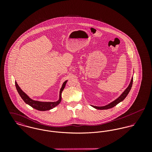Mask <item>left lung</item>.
I'll return each mask as SVG.
<instances>
[{"instance_id": "8db88e82", "label": "left lung", "mask_w": 152, "mask_h": 152, "mask_svg": "<svg viewBox=\"0 0 152 152\" xmlns=\"http://www.w3.org/2000/svg\"><path fill=\"white\" fill-rule=\"evenodd\" d=\"M133 77L130 80V84H129L128 87L126 88V89L122 93V94L118 97L116 99H115L113 101L111 102L110 103H109L108 104L105 105V106H102V107H97V106H94V105H91V107H94V108L96 109H100V110H104V109H108L112 108L113 107H114L115 106H116L117 104H118L119 103H120L121 102H122V101H124L125 99V98L127 96V95H128L129 92H130L131 88L132 86V84H133Z\"/></svg>"}]
</instances>
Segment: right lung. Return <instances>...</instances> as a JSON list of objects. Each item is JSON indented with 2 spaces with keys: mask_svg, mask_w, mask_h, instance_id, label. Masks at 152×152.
Masks as SVG:
<instances>
[{
  "mask_svg": "<svg viewBox=\"0 0 152 152\" xmlns=\"http://www.w3.org/2000/svg\"><path fill=\"white\" fill-rule=\"evenodd\" d=\"M68 80H66L64 81L62 85V87L60 89V94H59V98L57 101L55 102H43V101H36L33 100L31 98H30L24 92L22 91V89L19 86L17 82L15 81V86L16 88L17 89V91L21 96L22 99L24 101V102L31 107L32 108L34 109H36L40 111H45V110H48L51 109L55 108L56 106H57L61 101V94L64 89L65 87V85L67 83Z\"/></svg>",
  "mask_w": 152,
  "mask_h": 152,
  "instance_id": "obj_1",
  "label": "right lung"
}]
</instances>
